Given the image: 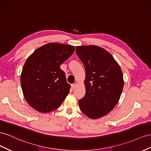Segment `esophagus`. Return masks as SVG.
<instances>
[{"label":"esophagus","instance_id":"34e87169","mask_svg":"<svg viewBox=\"0 0 151 151\" xmlns=\"http://www.w3.org/2000/svg\"><path fill=\"white\" fill-rule=\"evenodd\" d=\"M75 87H76V84H75V83L71 84V88H72V89H75Z\"/></svg>","mask_w":151,"mask_h":151}]
</instances>
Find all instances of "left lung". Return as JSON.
<instances>
[{
    "label": "left lung",
    "mask_w": 151,
    "mask_h": 151,
    "mask_svg": "<svg viewBox=\"0 0 151 151\" xmlns=\"http://www.w3.org/2000/svg\"><path fill=\"white\" fill-rule=\"evenodd\" d=\"M76 52L86 73V92L79 100L80 109L90 118H101L119 100L124 85L122 70L111 54L100 47L78 46Z\"/></svg>",
    "instance_id": "8db88e82"
}]
</instances>
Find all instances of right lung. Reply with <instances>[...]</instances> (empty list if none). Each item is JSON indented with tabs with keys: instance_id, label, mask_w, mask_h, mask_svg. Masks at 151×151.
<instances>
[{
	"instance_id": "1",
	"label": "right lung",
	"mask_w": 151,
	"mask_h": 151,
	"mask_svg": "<svg viewBox=\"0 0 151 151\" xmlns=\"http://www.w3.org/2000/svg\"><path fill=\"white\" fill-rule=\"evenodd\" d=\"M74 51L73 46L49 43L34 51L26 61L21 85L26 101L33 109L49 113L61 105L71 87L60 65Z\"/></svg>"
}]
</instances>
